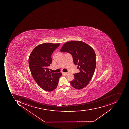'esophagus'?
I'll list each match as a JSON object with an SVG mask.
<instances>
[{"label":"esophagus","instance_id":"obj_1","mask_svg":"<svg viewBox=\"0 0 129 129\" xmlns=\"http://www.w3.org/2000/svg\"><path fill=\"white\" fill-rule=\"evenodd\" d=\"M68 73H64V72H62V74H65V75H67Z\"/></svg>","mask_w":129,"mask_h":129}]
</instances>
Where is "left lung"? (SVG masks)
I'll use <instances>...</instances> for the list:
<instances>
[{
  "instance_id": "obj_1",
  "label": "left lung",
  "mask_w": 129,
  "mask_h": 129,
  "mask_svg": "<svg viewBox=\"0 0 129 129\" xmlns=\"http://www.w3.org/2000/svg\"><path fill=\"white\" fill-rule=\"evenodd\" d=\"M60 51L71 54L80 71L74 74V78L71 81V85L76 89L83 88L89 83L95 71L96 54L93 49L83 41H72L63 44Z\"/></svg>"
}]
</instances>
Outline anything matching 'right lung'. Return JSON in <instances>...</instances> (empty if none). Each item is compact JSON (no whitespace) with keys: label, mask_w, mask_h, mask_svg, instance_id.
<instances>
[{"label":"right lung","mask_w":129,"mask_h":129,"mask_svg":"<svg viewBox=\"0 0 129 129\" xmlns=\"http://www.w3.org/2000/svg\"><path fill=\"white\" fill-rule=\"evenodd\" d=\"M60 45L49 43L38 45L29 57V67L33 78L41 88L47 91L56 88L62 75L61 73H52L48 68L52 62L51 54Z\"/></svg>","instance_id":"right-lung-1"}]
</instances>
